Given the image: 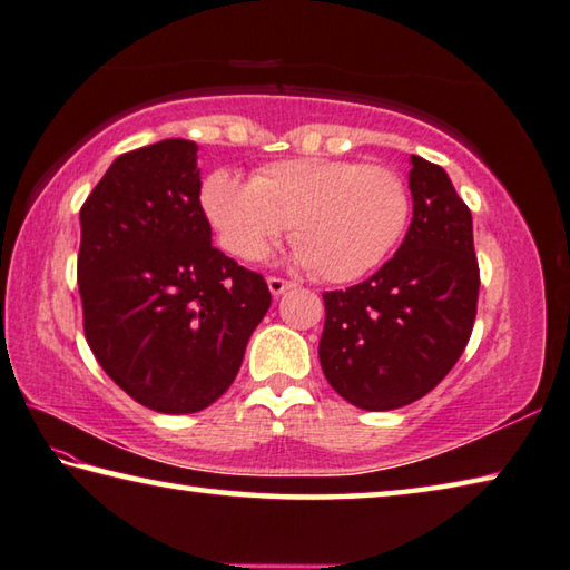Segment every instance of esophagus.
Returning a JSON list of instances; mask_svg holds the SVG:
<instances>
[{"label": "esophagus", "mask_w": 570, "mask_h": 570, "mask_svg": "<svg viewBox=\"0 0 570 570\" xmlns=\"http://www.w3.org/2000/svg\"><path fill=\"white\" fill-rule=\"evenodd\" d=\"M267 287H269V293H273V295L277 297V295H283L285 291H291L293 283H291V279H285V277L269 275V277H267Z\"/></svg>", "instance_id": "esophagus-1"}]
</instances>
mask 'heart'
Masks as SVG:
<instances>
[{
	"label": "heart",
	"instance_id": "obj_1",
	"mask_svg": "<svg viewBox=\"0 0 570 570\" xmlns=\"http://www.w3.org/2000/svg\"><path fill=\"white\" fill-rule=\"evenodd\" d=\"M199 205L227 255L265 257L291 225L297 259L327 283H353L393 253L411 217L405 179L385 165L291 157L267 163L245 183L209 173Z\"/></svg>",
	"mask_w": 570,
	"mask_h": 570
}]
</instances>
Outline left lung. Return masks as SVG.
<instances>
[{
	"mask_svg": "<svg viewBox=\"0 0 570 570\" xmlns=\"http://www.w3.org/2000/svg\"><path fill=\"white\" fill-rule=\"evenodd\" d=\"M413 219L397 253L345 291L323 293L327 383L363 411L421 401L471 341L481 269L471 209L443 167L411 157Z\"/></svg>",
	"mask_w": 570,
	"mask_h": 570,
	"instance_id": "8db88e82",
	"label": "left lung"
}]
</instances>
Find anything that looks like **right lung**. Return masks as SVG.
Masks as SVG:
<instances>
[{
	"instance_id": "obj_1",
	"label": "right lung",
	"mask_w": 570,
	"mask_h": 570,
	"mask_svg": "<svg viewBox=\"0 0 570 570\" xmlns=\"http://www.w3.org/2000/svg\"><path fill=\"white\" fill-rule=\"evenodd\" d=\"M197 145L119 155L79 209L77 283L97 363L139 405L185 415L213 405L269 307L265 277L213 245Z\"/></svg>"
}]
</instances>
